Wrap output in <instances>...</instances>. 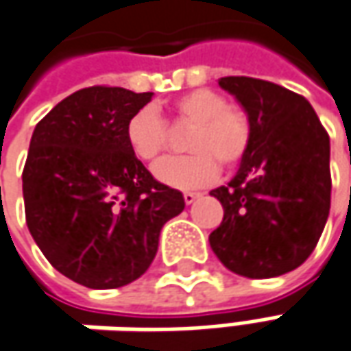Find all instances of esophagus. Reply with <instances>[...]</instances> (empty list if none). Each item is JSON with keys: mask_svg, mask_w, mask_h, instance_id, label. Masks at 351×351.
I'll return each mask as SVG.
<instances>
[{"mask_svg": "<svg viewBox=\"0 0 351 351\" xmlns=\"http://www.w3.org/2000/svg\"><path fill=\"white\" fill-rule=\"evenodd\" d=\"M199 196H202L199 192H184V202H186V204H194Z\"/></svg>", "mask_w": 351, "mask_h": 351, "instance_id": "obj_1", "label": "esophagus"}]
</instances>
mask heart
<instances>
[{"label":"heart","instance_id":"heart-1","mask_svg":"<svg viewBox=\"0 0 351 351\" xmlns=\"http://www.w3.org/2000/svg\"><path fill=\"white\" fill-rule=\"evenodd\" d=\"M176 124H194L188 136L190 155L167 157L153 173L167 186L190 190L212 184L219 175V163L235 167L250 145L248 116L227 99L210 89H194L176 97L171 104ZM130 152L143 163L155 161L169 141V128L155 106H141L126 124Z\"/></svg>","mask_w":351,"mask_h":351}]
</instances>
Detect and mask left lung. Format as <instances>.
Masks as SVG:
<instances>
[{
    "mask_svg": "<svg viewBox=\"0 0 351 351\" xmlns=\"http://www.w3.org/2000/svg\"><path fill=\"white\" fill-rule=\"evenodd\" d=\"M250 120V145L235 178L212 190L223 221L210 245L245 278L295 270L319 243L330 212V139L305 97L254 77H221Z\"/></svg>",
    "mask_w": 351,
    "mask_h": 351,
    "instance_id": "1",
    "label": "left lung"
}]
</instances>
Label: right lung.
<instances>
[{
  "mask_svg": "<svg viewBox=\"0 0 351 351\" xmlns=\"http://www.w3.org/2000/svg\"><path fill=\"white\" fill-rule=\"evenodd\" d=\"M153 93L93 85L36 124L23 169L25 217L60 274L91 287H122L149 268L159 233L184 210L126 141L130 116Z\"/></svg>",
  "mask_w": 351,
  "mask_h": 351,
  "instance_id": "obj_1",
  "label": "right lung"
}]
</instances>
